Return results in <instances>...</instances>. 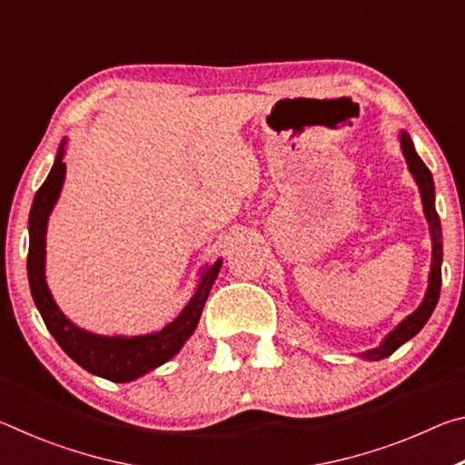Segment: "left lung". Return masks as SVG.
Returning <instances> with one entry per match:
<instances>
[{"label": "left lung", "instance_id": "obj_1", "mask_svg": "<svg viewBox=\"0 0 465 465\" xmlns=\"http://www.w3.org/2000/svg\"><path fill=\"white\" fill-rule=\"evenodd\" d=\"M400 139V149H402V155L408 163V170L414 178L416 186H419L420 201H422V211L424 217H427L429 232H430V242H432V258H430V272H429V285L427 293H424L422 302L419 308H416L411 316H406L400 324L391 330L390 334H385L380 346L375 349H369L361 352V359L365 361H381L390 357L393 351L400 349L404 342L411 341L416 334L420 332L422 326L427 324L430 313L435 312V305L439 302V291H440V262H443V233H440V222L435 209V183H432L430 170L424 166V162L419 157L414 149V143L411 135L406 131L398 133Z\"/></svg>", "mask_w": 465, "mask_h": 465}]
</instances>
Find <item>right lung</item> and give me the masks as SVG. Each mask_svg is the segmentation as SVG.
<instances>
[{
    "label": "right lung",
    "instance_id": "1",
    "mask_svg": "<svg viewBox=\"0 0 465 465\" xmlns=\"http://www.w3.org/2000/svg\"><path fill=\"white\" fill-rule=\"evenodd\" d=\"M65 147L67 139L61 141L54 155V163L49 176L38 188L33 201L28 217V282L30 293L36 303L38 312L45 320V326L49 328L54 341L59 342L63 351L72 357L77 365L84 367L104 380L127 383L137 380V377L153 371L163 363L178 355L184 342L193 336L199 324L204 302L211 293V287L222 271L223 261L217 258L213 264H207L201 272L199 285L194 287L193 297L188 299L184 310L163 326L157 332L139 334V336H104L94 334L88 330L74 324L65 313L59 310L51 295V289L46 285L45 262H46V225H49L51 211L59 201L63 183H65Z\"/></svg>",
    "mask_w": 465,
    "mask_h": 465
}]
</instances>
